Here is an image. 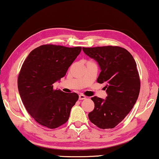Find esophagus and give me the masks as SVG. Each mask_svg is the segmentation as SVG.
<instances>
[{
    "label": "esophagus",
    "instance_id": "obj_1",
    "mask_svg": "<svg viewBox=\"0 0 159 159\" xmlns=\"http://www.w3.org/2000/svg\"><path fill=\"white\" fill-rule=\"evenodd\" d=\"M86 99V97L84 95H79V99L80 100H83V99Z\"/></svg>",
    "mask_w": 159,
    "mask_h": 159
}]
</instances>
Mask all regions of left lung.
I'll return each instance as SVG.
<instances>
[{"label": "left lung", "instance_id": "obj_1", "mask_svg": "<svg viewBox=\"0 0 159 159\" xmlns=\"http://www.w3.org/2000/svg\"><path fill=\"white\" fill-rule=\"evenodd\" d=\"M90 57L98 62L101 72L97 81L104 83L107 97L103 99L96 96L88 118L101 129L114 128L124 119L138 98L140 80L137 64L131 54L118 46L83 48Z\"/></svg>", "mask_w": 159, "mask_h": 159}]
</instances>
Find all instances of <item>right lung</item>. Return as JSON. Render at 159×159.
<instances>
[{"label":"right lung","instance_id":"right-lung-1","mask_svg":"<svg viewBox=\"0 0 159 159\" xmlns=\"http://www.w3.org/2000/svg\"><path fill=\"white\" fill-rule=\"evenodd\" d=\"M80 51L81 47L43 45L24 61L17 79L19 93L28 113L39 124L54 129L68 120L79 95L55 90L53 83L65 76Z\"/></svg>","mask_w":159,"mask_h":159}]
</instances>
